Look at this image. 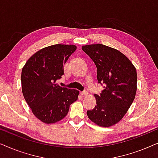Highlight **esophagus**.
I'll return each instance as SVG.
<instances>
[{"label": "esophagus", "mask_w": 158, "mask_h": 158, "mask_svg": "<svg viewBox=\"0 0 158 158\" xmlns=\"http://www.w3.org/2000/svg\"><path fill=\"white\" fill-rule=\"evenodd\" d=\"M81 94V95H84V96H86V95L88 94V93L87 90H84V91H82Z\"/></svg>", "instance_id": "34e87169"}]
</instances>
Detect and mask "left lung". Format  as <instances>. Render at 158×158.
I'll list each match as a JSON object with an SVG mask.
<instances>
[{"label":"left lung","instance_id":"left-lung-1","mask_svg":"<svg viewBox=\"0 0 158 158\" xmlns=\"http://www.w3.org/2000/svg\"><path fill=\"white\" fill-rule=\"evenodd\" d=\"M82 49L96 64L98 83L96 106L88 110V118L101 127H109L122 119L135 98L137 75L131 62L117 49L101 44L85 45Z\"/></svg>","mask_w":158,"mask_h":158}]
</instances>
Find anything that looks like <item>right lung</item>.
<instances>
[{
    "instance_id": "obj_1",
    "label": "right lung",
    "mask_w": 158,
    "mask_h": 158,
    "mask_svg": "<svg viewBox=\"0 0 158 158\" xmlns=\"http://www.w3.org/2000/svg\"><path fill=\"white\" fill-rule=\"evenodd\" d=\"M75 45L55 44L31 56L21 71L22 93L34 116L46 124L59 122L77 101L78 90L56 83L64 75L63 66L76 49Z\"/></svg>"
}]
</instances>
